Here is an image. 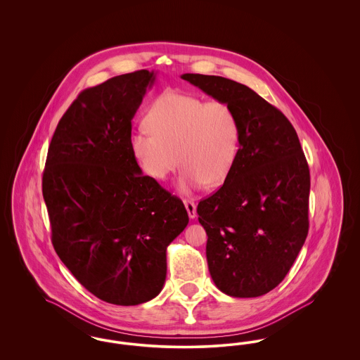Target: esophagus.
<instances>
[{
	"instance_id": "obj_1",
	"label": "esophagus",
	"mask_w": 360,
	"mask_h": 360,
	"mask_svg": "<svg viewBox=\"0 0 360 360\" xmlns=\"http://www.w3.org/2000/svg\"><path fill=\"white\" fill-rule=\"evenodd\" d=\"M184 204H185V207L188 210V217L195 219V216H197V206H195V204L191 200H184Z\"/></svg>"
}]
</instances>
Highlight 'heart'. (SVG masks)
Instances as JSON below:
<instances>
[{
	"instance_id": "obj_1",
	"label": "heart",
	"mask_w": 360,
	"mask_h": 360,
	"mask_svg": "<svg viewBox=\"0 0 360 360\" xmlns=\"http://www.w3.org/2000/svg\"><path fill=\"white\" fill-rule=\"evenodd\" d=\"M144 127L131 135V148L141 170L165 181L178 165L181 193L221 185L239 150V122L220 100L205 101L191 93L169 90L150 105Z\"/></svg>"
}]
</instances>
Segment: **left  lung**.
<instances>
[{
	"instance_id": "1",
	"label": "left lung",
	"mask_w": 360,
	"mask_h": 360,
	"mask_svg": "<svg viewBox=\"0 0 360 360\" xmlns=\"http://www.w3.org/2000/svg\"><path fill=\"white\" fill-rule=\"evenodd\" d=\"M181 78L228 103L239 122L232 170L197 206L209 273L226 295H263L283 281L308 236L307 158L290 121L248 86L216 75Z\"/></svg>"
}]
</instances>
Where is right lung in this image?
Segmentation results:
<instances>
[{"label":"right lung","mask_w":360,"mask_h":360,"mask_svg":"<svg viewBox=\"0 0 360 360\" xmlns=\"http://www.w3.org/2000/svg\"><path fill=\"white\" fill-rule=\"evenodd\" d=\"M155 77L139 70L84 90L53 132L43 172L58 257L91 294L122 307L160 292L166 250L188 223L184 202L143 175L131 148Z\"/></svg>","instance_id":"add662e5"}]
</instances>
